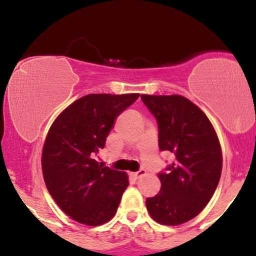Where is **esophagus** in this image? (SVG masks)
Here are the masks:
<instances>
[{"label":"esophagus","instance_id":"34e87169","mask_svg":"<svg viewBox=\"0 0 256 256\" xmlns=\"http://www.w3.org/2000/svg\"><path fill=\"white\" fill-rule=\"evenodd\" d=\"M146 174V170H139V171H136V172H132V176H133L134 178H142V176H144Z\"/></svg>","mask_w":256,"mask_h":256}]
</instances>
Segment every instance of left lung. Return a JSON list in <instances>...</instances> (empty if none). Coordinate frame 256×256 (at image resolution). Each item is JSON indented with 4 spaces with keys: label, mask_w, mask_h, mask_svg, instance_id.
<instances>
[{
    "label": "left lung",
    "mask_w": 256,
    "mask_h": 256,
    "mask_svg": "<svg viewBox=\"0 0 256 256\" xmlns=\"http://www.w3.org/2000/svg\"><path fill=\"white\" fill-rule=\"evenodd\" d=\"M159 124V148L175 155L168 172L158 175L162 188L146 198L155 222L178 226L196 217L212 198L222 174L220 139L198 106L181 94H142Z\"/></svg>",
    "instance_id": "left-lung-1"
}]
</instances>
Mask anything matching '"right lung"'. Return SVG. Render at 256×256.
I'll list each match as a JSON object with an SVG mask.
<instances>
[{
	"mask_svg": "<svg viewBox=\"0 0 256 256\" xmlns=\"http://www.w3.org/2000/svg\"><path fill=\"white\" fill-rule=\"evenodd\" d=\"M138 97L86 94L62 110L49 128L42 152L44 181L62 212L81 224H104L117 212L128 175L100 166L94 158L104 149L118 116Z\"/></svg>",
	"mask_w": 256,
	"mask_h": 256,
	"instance_id": "obj_1",
	"label": "right lung"
}]
</instances>
